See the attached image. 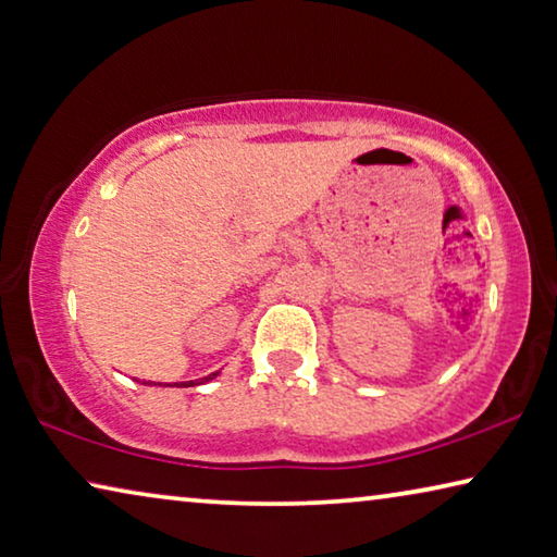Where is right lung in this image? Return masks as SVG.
Instances as JSON below:
<instances>
[{
    "instance_id": "obj_1",
    "label": "right lung",
    "mask_w": 557,
    "mask_h": 557,
    "mask_svg": "<svg viewBox=\"0 0 557 557\" xmlns=\"http://www.w3.org/2000/svg\"><path fill=\"white\" fill-rule=\"evenodd\" d=\"M218 376V372H213V374H208V376H202L200 379V382H210V379H215ZM146 384V382H144ZM198 384V382H196ZM196 384H193V382H181V384H171V386H196ZM168 386V384H165Z\"/></svg>"
}]
</instances>
